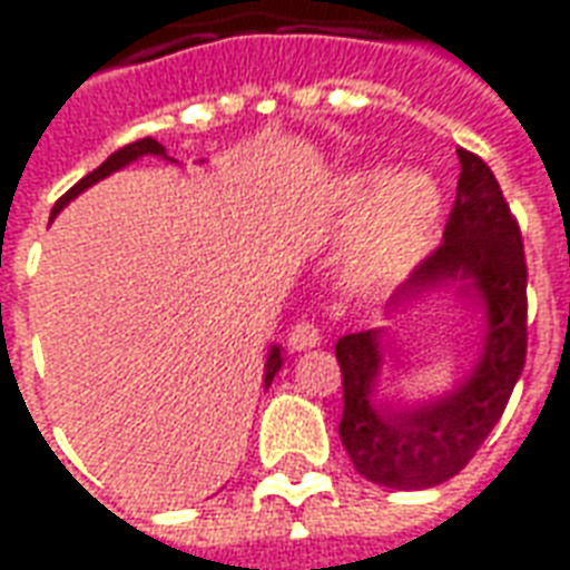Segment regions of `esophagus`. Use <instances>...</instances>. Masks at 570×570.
Listing matches in <instances>:
<instances>
[{"label": "esophagus", "instance_id": "esophagus-1", "mask_svg": "<svg viewBox=\"0 0 570 570\" xmlns=\"http://www.w3.org/2000/svg\"><path fill=\"white\" fill-rule=\"evenodd\" d=\"M320 328L314 326V323H296V326L289 328V347L293 350H311V347H317L320 344Z\"/></svg>", "mask_w": 570, "mask_h": 570}]
</instances>
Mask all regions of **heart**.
Wrapping results in <instances>:
<instances>
[{
    "label": "heart",
    "instance_id": "b5f03b06",
    "mask_svg": "<svg viewBox=\"0 0 570 570\" xmlns=\"http://www.w3.org/2000/svg\"><path fill=\"white\" fill-rule=\"evenodd\" d=\"M438 217V187L425 175L386 178L383 171H353L332 199L338 229L362 226L353 250L360 281H383L414 263Z\"/></svg>",
    "mask_w": 570,
    "mask_h": 570
}]
</instances>
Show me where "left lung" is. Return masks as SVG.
I'll return each mask as SVG.
<instances>
[{
	"label": "left lung",
	"mask_w": 570,
	"mask_h": 570,
	"mask_svg": "<svg viewBox=\"0 0 570 570\" xmlns=\"http://www.w3.org/2000/svg\"><path fill=\"white\" fill-rule=\"evenodd\" d=\"M456 154L462 171L444 242L416 265L390 307L456 281L459 296L478 298L487 314L474 371L435 402H377L381 332H353L335 344L344 383L341 444L362 478L390 489H432L456 478L501 420L525 365L529 272L520 223L487 163L462 147Z\"/></svg>",
	"instance_id": "1"
}]
</instances>
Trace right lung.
<instances>
[{
    "instance_id": "add662e5",
    "label": "right lung",
    "mask_w": 570,
    "mask_h": 570,
    "mask_svg": "<svg viewBox=\"0 0 570 570\" xmlns=\"http://www.w3.org/2000/svg\"><path fill=\"white\" fill-rule=\"evenodd\" d=\"M138 156H163V159H168L166 147L159 145V141H154V138H138V141H132V145H126V147H120V150H114V154L108 156V159H105L102 166L92 168L87 178L78 180V184H75V187H71L69 193H66V196H62V199L57 202V205H53V210H50V217H57V214H60V210L66 208V205H69L71 199H75V196H81L83 189L92 187L96 180L108 178L111 171H120V168L129 166V163H132V159H138ZM281 365H284L281 347H272V353H268V360H265V386H272L274 374L281 371Z\"/></svg>"
}]
</instances>
